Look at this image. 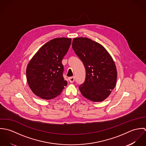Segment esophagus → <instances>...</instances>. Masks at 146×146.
<instances>
[{
  "label": "esophagus",
  "mask_w": 146,
  "mask_h": 146,
  "mask_svg": "<svg viewBox=\"0 0 146 146\" xmlns=\"http://www.w3.org/2000/svg\"><path fill=\"white\" fill-rule=\"evenodd\" d=\"M68 80H69L70 83H74V82L75 81V77L74 76L70 77V78H68Z\"/></svg>",
  "instance_id": "esophagus-1"
}]
</instances>
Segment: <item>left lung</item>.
Returning <instances> with one entry per match:
<instances>
[{
  "label": "left lung",
  "instance_id": "left-lung-1",
  "mask_svg": "<svg viewBox=\"0 0 146 146\" xmlns=\"http://www.w3.org/2000/svg\"><path fill=\"white\" fill-rule=\"evenodd\" d=\"M72 47L83 63L85 82L79 86L84 97L93 102H102L115 87L117 70L107 50L97 42L84 37L74 38Z\"/></svg>",
  "mask_w": 146,
  "mask_h": 146
}]
</instances>
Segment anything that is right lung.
<instances>
[{
    "label": "right lung",
    "mask_w": 146,
    "mask_h": 146,
    "mask_svg": "<svg viewBox=\"0 0 146 146\" xmlns=\"http://www.w3.org/2000/svg\"><path fill=\"white\" fill-rule=\"evenodd\" d=\"M71 43V38H54L43 45L28 63L27 83L32 92L40 98L53 99L67 85L63 77L62 60Z\"/></svg>",
    "instance_id": "add662e5"
}]
</instances>
